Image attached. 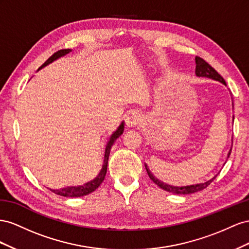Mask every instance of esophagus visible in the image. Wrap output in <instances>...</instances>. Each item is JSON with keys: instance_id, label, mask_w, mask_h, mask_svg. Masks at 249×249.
Returning a JSON list of instances; mask_svg holds the SVG:
<instances>
[{"instance_id": "obj_1", "label": "esophagus", "mask_w": 249, "mask_h": 249, "mask_svg": "<svg viewBox=\"0 0 249 249\" xmlns=\"http://www.w3.org/2000/svg\"><path fill=\"white\" fill-rule=\"evenodd\" d=\"M141 121H142V117L139 112L130 111L126 118V125L131 128V127H136L140 125Z\"/></svg>"}]
</instances>
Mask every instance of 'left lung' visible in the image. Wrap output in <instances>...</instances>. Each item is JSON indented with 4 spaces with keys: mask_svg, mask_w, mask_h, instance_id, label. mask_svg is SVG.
I'll use <instances>...</instances> for the list:
<instances>
[{
    "mask_svg": "<svg viewBox=\"0 0 249 249\" xmlns=\"http://www.w3.org/2000/svg\"><path fill=\"white\" fill-rule=\"evenodd\" d=\"M195 63H196V70H195V73H196V76L197 77H205V78H210V79H213V80H216V81H219L223 83L224 85H226L225 83V80L223 79V78L221 77V75L218 74L217 71L212 68L209 63L203 60L202 58L198 57V56H196L195 57ZM232 108H233V104H232ZM232 121H233V117H232ZM231 148L230 149L229 153H227V158H226V160L227 159L230 158L231 155ZM226 162V161H225ZM225 162L223 165H225ZM145 168L147 170V173L149 175V177H150V179L155 183L158 184V186L165 190L167 192H170V193H173V194H178V195H186V194H192V193H195V192H199L203 189L207 188L209 184L214 180L216 178V176L219 174H216L214 177H212V178L210 180H207L205 182H201V183H196V184H190V186H182V187H176V186H171V184H168L164 181H161L160 179L156 178V177L151 173L150 170H149L148 166L145 164Z\"/></svg>",
    "mask_w": 249,
    "mask_h": 249,
    "instance_id": "left-lung-1",
    "label": "left lung"
}]
</instances>
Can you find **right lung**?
Segmentation results:
<instances>
[{
    "instance_id": "right-lung-1",
    "label": "right lung",
    "mask_w": 249,
    "mask_h": 249,
    "mask_svg": "<svg viewBox=\"0 0 249 249\" xmlns=\"http://www.w3.org/2000/svg\"><path fill=\"white\" fill-rule=\"evenodd\" d=\"M70 52H72V50L71 49H65V50H60V51L54 53L51 57H50L44 65H42L39 69L41 70L42 68L47 67L50 63H52L53 61L57 60L58 58L62 57V56H65L67 54H69ZM124 132V121L121 122V124L119 125L118 128L113 131L110 137L107 140V143L105 145V150H104V158H103V164L102 167L100 169V172L98 173V175L95 177L94 179H91L88 182H85L81 186H71V187H67V188H61L58 190H53V189H50L52 192H54L55 194L63 196V197H82L85 195H89L90 194L91 192H94L96 189H98V187L100 186L102 183V181L105 178V175H106V171H107V165H108V158H109V153H110V149L112 147V145L115 144L116 140L120 137L122 136Z\"/></svg>"
}]
</instances>
